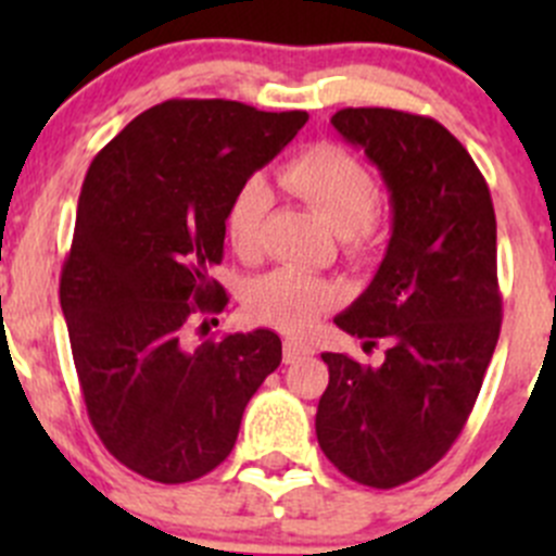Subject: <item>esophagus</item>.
I'll use <instances>...</instances> for the list:
<instances>
[{
    "label": "esophagus",
    "mask_w": 556,
    "mask_h": 556,
    "mask_svg": "<svg viewBox=\"0 0 556 556\" xmlns=\"http://www.w3.org/2000/svg\"><path fill=\"white\" fill-rule=\"evenodd\" d=\"M312 355H314V350L309 344H301V341H295V339L285 341V346H282L285 363H301Z\"/></svg>",
    "instance_id": "obj_1"
}]
</instances>
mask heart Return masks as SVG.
I'll use <instances>...</instances> for the list:
<instances>
[{
	"label": "heart",
	"mask_w": 556,
	"mask_h": 556,
	"mask_svg": "<svg viewBox=\"0 0 556 556\" xmlns=\"http://www.w3.org/2000/svg\"><path fill=\"white\" fill-rule=\"evenodd\" d=\"M279 185L299 195L361 252L377 237V182L361 159L333 142H317L301 150L279 169ZM268 212L266 182L244 179L226 206V233L237 255L250 257L261 250V231ZM339 301L333 282L299 268H277L255 279L247 293V309L261 323L288 333H304Z\"/></svg>",
	"instance_id": "1"
}]
</instances>
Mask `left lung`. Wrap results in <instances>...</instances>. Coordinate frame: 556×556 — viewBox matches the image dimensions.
<instances>
[{
	"label": "left lung",
	"instance_id": "1",
	"mask_svg": "<svg viewBox=\"0 0 556 556\" xmlns=\"http://www.w3.org/2000/svg\"><path fill=\"white\" fill-rule=\"evenodd\" d=\"M330 123L379 166L392 201L382 266L336 325L387 350L382 366L325 352L314 428L341 473L392 490L452 450L479 397L503 319L495 206L468 150L433 117L346 106Z\"/></svg>",
	"mask_w": 556,
	"mask_h": 556
}]
</instances>
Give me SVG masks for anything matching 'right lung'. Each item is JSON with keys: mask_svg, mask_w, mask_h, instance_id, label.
<instances>
[{"mask_svg": "<svg viewBox=\"0 0 556 556\" xmlns=\"http://www.w3.org/2000/svg\"><path fill=\"white\" fill-rule=\"evenodd\" d=\"M306 121L304 110L169 99L88 166L61 309L88 419L104 450L144 479L185 484L215 470L282 361L274 330L193 346L190 325L228 304L210 277L223 261L228 199Z\"/></svg>", "mask_w": 556, "mask_h": 556, "instance_id": "add662e5", "label": "right lung"}]
</instances>
